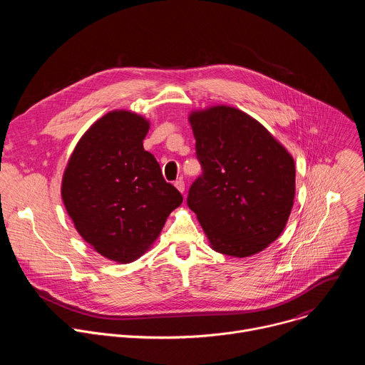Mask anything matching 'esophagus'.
Instances as JSON below:
<instances>
[{
	"mask_svg": "<svg viewBox=\"0 0 365 365\" xmlns=\"http://www.w3.org/2000/svg\"><path fill=\"white\" fill-rule=\"evenodd\" d=\"M175 186H176V189H178L180 193H183V192H185V182H183L182 179L176 180V182H175Z\"/></svg>",
	"mask_w": 365,
	"mask_h": 365,
	"instance_id": "34e87169",
	"label": "esophagus"
}]
</instances>
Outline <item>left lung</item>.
<instances>
[{
    "mask_svg": "<svg viewBox=\"0 0 365 365\" xmlns=\"http://www.w3.org/2000/svg\"><path fill=\"white\" fill-rule=\"evenodd\" d=\"M189 123L203 169L187 205L217 252L250 257L283 232L294 200V160L255 118L230 106L195 110Z\"/></svg>",
    "mask_w": 365,
    "mask_h": 365,
    "instance_id": "obj_1",
    "label": "left lung"
}]
</instances>
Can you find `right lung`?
Instances as JSON below:
<instances>
[{
	"mask_svg": "<svg viewBox=\"0 0 365 365\" xmlns=\"http://www.w3.org/2000/svg\"><path fill=\"white\" fill-rule=\"evenodd\" d=\"M148 128L150 121L133 111L107 113L81 137L62 178V200L76 231L120 264L154 244L183 200L143 147Z\"/></svg>",
	"mask_w": 365,
	"mask_h": 365,
	"instance_id": "obj_1",
	"label": "right lung"
}]
</instances>
